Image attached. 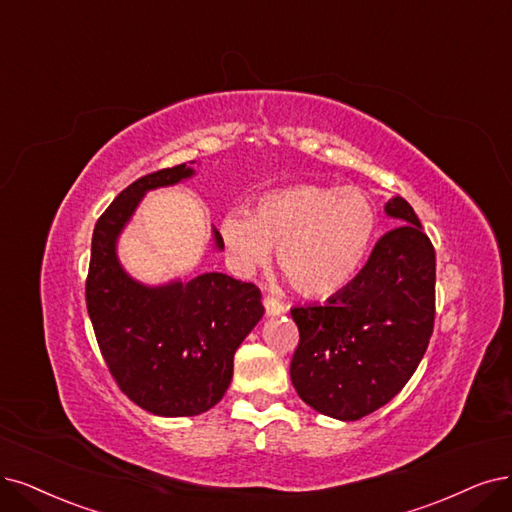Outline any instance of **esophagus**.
I'll return each instance as SVG.
<instances>
[{"label": "esophagus", "mask_w": 512, "mask_h": 512, "mask_svg": "<svg viewBox=\"0 0 512 512\" xmlns=\"http://www.w3.org/2000/svg\"><path fill=\"white\" fill-rule=\"evenodd\" d=\"M263 308H266V314L268 316H280V314H285V304H282L280 299H276V297H266L263 299Z\"/></svg>", "instance_id": "obj_1"}]
</instances>
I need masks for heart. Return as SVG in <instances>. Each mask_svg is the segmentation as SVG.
I'll return each mask as SVG.
<instances>
[{
	"label": "heart",
	"mask_w": 512,
	"mask_h": 512,
	"mask_svg": "<svg viewBox=\"0 0 512 512\" xmlns=\"http://www.w3.org/2000/svg\"><path fill=\"white\" fill-rule=\"evenodd\" d=\"M377 230L371 198L356 187L301 183L261 196L253 215L227 213L219 234L242 274L278 268L308 297L344 289L361 270Z\"/></svg>",
	"instance_id": "1"
}]
</instances>
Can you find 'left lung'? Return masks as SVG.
Masks as SVG:
<instances>
[{
    "label": "left lung",
    "mask_w": 512,
    "mask_h": 512,
    "mask_svg": "<svg viewBox=\"0 0 512 512\" xmlns=\"http://www.w3.org/2000/svg\"><path fill=\"white\" fill-rule=\"evenodd\" d=\"M384 211L396 227L350 285L323 306L291 310L299 329L291 382L301 401L342 422L365 418L403 390L434 327L432 242L405 198H390Z\"/></svg>",
    "instance_id": "8db88e82"
}]
</instances>
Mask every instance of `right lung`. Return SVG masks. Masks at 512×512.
<instances>
[{"label": "right lung", "instance_id": "obj_1", "mask_svg": "<svg viewBox=\"0 0 512 512\" xmlns=\"http://www.w3.org/2000/svg\"><path fill=\"white\" fill-rule=\"evenodd\" d=\"M187 164L128 185L94 225L86 306L105 363L120 390L162 418L215 407L230 388L234 354L263 316L261 291L221 272L145 285L118 257V238L147 192L192 179ZM215 249L223 251L213 227Z\"/></svg>", "mask_w": 512, "mask_h": 512}]
</instances>
